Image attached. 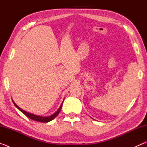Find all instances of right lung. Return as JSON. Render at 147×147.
<instances>
[{
  "label": "right lung",
  "mask_w": 147,
  "mask_h": 147,
  "mask_svg": "<svg viewBox=\"0 0 147 147\" xmlns=\"http://www.w3.org/2000/svg\"><path fill=\"white\" fill-rule=\"evenodd\" d=\"M13 102L14 104V105L16 106L17 108H18L20 111H21L22 113H23L24 115H25L26 117H28L30 119H32V120L34 121H38V122H41V123H47V122H49L53 120L54 118L56 117L58 115L59 111H60L61 109V107H62V104L63 103L61 104V105L59 107V108L58 109V111H56V113H54L53 115H52L49 117H41V116H38V115H34V114H32V113H30L28 112H27V111L23 110V109H22L21 108H20L17 105V104L14 102L13 101Z\"/></svg>",
  "instance_id": "1"
}]
</instances>
